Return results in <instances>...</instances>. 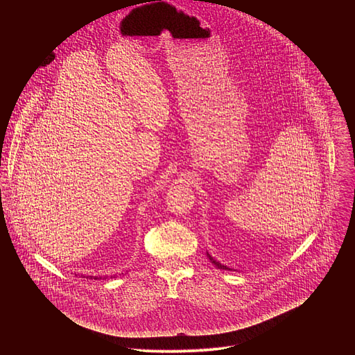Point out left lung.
<instances>
[{
    "mask_svg": "<svg viewBox=\"0 0 355 355\" xmlns=\"http://www.w3.org/2000/svg\"><path fill=\"white\" fill-rule=\"evenodd\" d=\"M208 257H209V260H211V261H212V263H214V264H215V266H218V267H219V268H222V270H227V267H225V266H222V264H219V263H218V261H215V260H214V259H212V257H211V256H209V254H208ZM229 270H230V268H229Z\"/></svg>",
    "mask_w": 355,
    "mask_h": 355,
    "instance_id": "1",
    "label": "left lung"
}]
</instances>
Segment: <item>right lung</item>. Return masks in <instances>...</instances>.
Here are the masks:
<instances>
[{
    "instance_id": "right-lung-1",
    "label": "right lung",
    "mask_w": 355,
    "mask_h": 355,
    "mask_svg": "<svg viewBox=\"0 0 355 355\" xmlns=\"http://www.w3.org/2000/svg\"><path fill=\"white\" fill-rule=\"evenodd\" d=\"M91 278H92V277H91Z\"/></svg>"
}]
</instances>
